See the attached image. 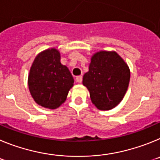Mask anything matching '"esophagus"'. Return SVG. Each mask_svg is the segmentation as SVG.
I'll use <instances>...</instances> for the list:
<instances>
[{
    "instance_id": "1",
    "label": "esophagus",
    "mask_w": 160,
    "mask_h": 160,
    "mask_svg": "<svg viewBox=\"0 0 160 160\" xmlns=\"http://www.w3.org/2000/svg\"><path fill=\"white\" fill-rule=\"evenodd\" d=\"M76 81H77V82L81 83L82 82V76H78V77L76 78Z\"/></svg>"
}]
</instances>
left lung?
<instances>
[{
	"mask_svg": "<svg viewBox=\"0 0 160 160\" xmlns=\"http://www.w3.org/2000/svg\"><path fill=\"white\" fill-rule=\"evenodd\" d=\"M129 67L115 52L100 51L91 58L82 83L98 109L108 111L122 101L130 82Z\"/></svg>",
	"mask_w": 160,
	"mask_h": 160,
	"instance_id": "1",
	"label": "left lung"
}]
</instances>
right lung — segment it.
Wrapping results in <instances>:
<instances>
[{"instance_id":"right-lung-1","label":"right lung","mask_w":160,"mask_h":160,"mask_svg":"<svg viewBox=\"0 0 160 160\" xmlns=\"http://www.w3.org/2000/svg\"><path fill=\"white\" fill-rule=\"evenodd\" d=\"M60 53L49 49L39 53L29 71V89L38 105L49 109L60 107L73 85V78L66 66L61 64Z\"/></svg>"}]
</instances>
